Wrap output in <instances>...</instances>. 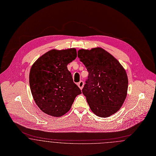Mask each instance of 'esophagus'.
Wrapping results in <instances>:
<instances>
[{
    "label": "esophagus",
    "mask_w": 156,
    "mask_h": 156,
    "mask_svg": "<svg viewBox=\"0 0 156 156\" xmlns=\"http://www.w3.org/2000/svg\"><path fill=\"white\" fill-rule=\"evenodd\" d=\"M84 81H80V82L78 83V87L80 88V89H81V90H82V88H83V87H84Z\"/></svg>",
    "instance_id": "34e87169"
}]
</instances>
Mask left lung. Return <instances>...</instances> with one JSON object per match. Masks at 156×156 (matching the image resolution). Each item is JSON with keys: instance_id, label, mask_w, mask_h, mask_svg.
<instances>
[{"instance_id": "left-lung-1", "label": "left lung", "mask_w": 156, "mask_h": 156, "mask_svg": "<svg viewBox=\"0 0 156 156\" xmlns=\"http://www.w3.org/2000/svg\"><path fill=\"white\" fill-rule=\"evenodd\" d=\"M78 57L88 72L82 91L92 112L101 117L117 112L127 96L126 70L115 58L101 48L80 50Z\"/></svg>"}]
</instances>
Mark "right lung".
Returning a JSON list of instances; mask_svg holds the SVG:
<instances>
[{"label":"right lung","instance_id":"right-lung-1","mask_svg":"<svg viewBox=\"0 0 156 156\" xmlns=\"http://www.w3.org/2000/svg\"><path fill=\"white\" fill-rule=\"evenodd\" d=\"M75 48L52 50L39 57L29 75L30 90L40 109L53 117L68 112L76 96L81 93L67 65L76 57Z\"/></svg>","mask_w":156,"mask_h":156}]
</instances>
